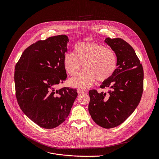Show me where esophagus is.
<instances>
[{"label":"esophagus","instance_id":"obj_1","mask_svg":"<svg viewBox=\"0 0 159 159\" xmlns=\"http://www.w3.org/2000/svg\"><path fill=\"white\" fill-rule=\"evenodd\" d=\"M77 92H78V93L79 94H81V93H84V92H85V91L83 90V89H78L77 90Z\"/></svg>","mask_w":159,"mask_h":159}]
</instances>
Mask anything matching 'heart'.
Segmentation results:
<instances>
[{
  "instance_id": "heart-1",
  "label": "heart",
  "mask_w": 159,
  "mask_h": 159,
  "mask_svg": "<svg viewBox=\"0 0 159 159\" xmlns=\"http://www.w3.org/2000/svg\"><path fill=\"white\" fill-rule=\"evenodd\" d=\"M75 53L67 52L64 57L66 70L71 76H76L83 68L86 71L70 81L77 88H88L95 80H108L117 67L114 51L105 46L91 42H81L75 46Z\"/></svg>"
}]
</instances>
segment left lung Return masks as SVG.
Listing matches in <instances>:
<instances>
[{
    "label": "left lung",
    "instance_id": "8db88e82",
    "mask_svg": "<svg viewBox=\"0 0 159 159\" xmlns=\"http://www.w3.org/2000/svg\"><path fill=\"white\" fill-rule=\"evenodd\" d=\"M105 42L117 57V68L113 76L100 88L110 89L107 93L89 92V112L93 120L105 129L123 123L138 107L143 91L144 72L134 48L120 38H106Z\"/></svg>",
    "mask_w": 159,
    "mask_h": 159
}]
</instances>
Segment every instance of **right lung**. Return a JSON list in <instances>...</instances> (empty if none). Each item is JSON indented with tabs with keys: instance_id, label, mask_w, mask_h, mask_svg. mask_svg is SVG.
Listing matches in <instances>:
<instances>
[{
	"instance_id": "add662e5",
	"label": "right lung",
	"mask_w": 159,
	"mask_h": 159,
	"mask_svg": "<svg viewBox=\"0 0 159 159\" xmlns=\"http://www.w3.org/2000/svg\"><path fill=\"white\" fill-rule=\"evenodd\" d=\"M68 42L66 35L39 40L24 50L15 68L18 105L31 120L44 129L64 122L78 95L76 89H56L67 77L64 57Z\"/></svg>"
}]
</instances>
